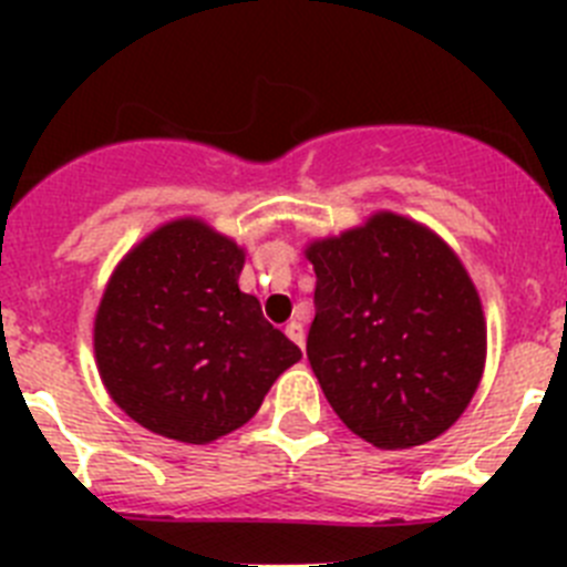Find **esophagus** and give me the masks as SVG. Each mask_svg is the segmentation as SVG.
I'll return each instance as SVG.
<instances>
[{
  "label": "esophagus",
  "mask_w": 567,
  "mask_h": 567,
  "mask_svg": "<svg viewBox=\"0 0 567 567\" xmlns=\"http://www.w3.org/2000/svg\"><path fill=\"white\" fill-rule=\"evenodd\" d=\"M284 332H287V338L292 340V343H298L300 349H303V346H307V334H303V327H300L298 320H289L287 329H284Z\"/></svg>",
  "instance_id": "34e87169"
}]
</instances>
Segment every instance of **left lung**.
Returning <instances> with one entry per match:
<instances>
[{
	"mask_svg": "<svg viewBox=\"0 0 567 567\" xmlns=\"http://www.w3.org/2000/svg\"><path fill=\"white\" fill-rule=\"evenodd\" d=\"M315 320L307 354L346 429L398 452L449 432L485 372L483 300L432 227L378 209L312 238Z\"/></svg>",
	"mask_w": 567,
	"mask_h": 567,
	"instance_id": "1",
	"label": "left lung"
}]
</instances>
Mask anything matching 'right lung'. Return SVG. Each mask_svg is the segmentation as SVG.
<instances>
[{
  "label": "right lung",
  "mask_w": 567,
  "mask_h": 567,
  "mask_svg": "<svg viewBox=\"0 0 567 567\" xmlns=\"http://www.w3.org/2000/svg\"><path fill=\"white\" fill-rule=\"evenodd\" d=\"M247 252L198 215L135 240L107 278L93 354L104 389L130 420L189 445L255 417L300 349L240 292Z\"/></svg>",
  "instance_id": "add662e5"
}]
</instances>
